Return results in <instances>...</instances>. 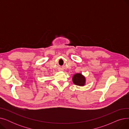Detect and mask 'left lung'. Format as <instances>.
<instances>
[{
  "label": "left lung",
  "instance_id": "obj_1",
  "mask_svg": "<svg viewBox=\"0 0 129 129\" xmlns=\"http://www.w3.org/2000/svg\"><path fill=\"white\" fill-rule=\"evenodd\" d=\"M73 82L76 85L84 86L85 83V78L81 74H76L73 77Z\"/></svg>",
  "mask_w": 129,
  "mask_h": 129
}]
</instances>
